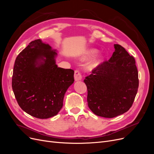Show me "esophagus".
I'll return each instance as SVG.
<instances>
[{
    "mask_svg": "<svg viewBox=\"0 0 154 154\" xmlns=\"http://www.w3.org/2000/svg\"><path fill=\"white\" fill-rule=\"evenodd\" d=\"M74 80H75V81L80 80L82 79V74H81L80 71L78 69L75 70V71H74Z\"/></svg>",
    "mask_w": 154,
    "mask_h": 154,
    "instance_id": "1",
    "label": "esophagus"
}]
</instances>
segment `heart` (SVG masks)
<instances>
[{"instance_id": "heart-1", "label": "heart", "mask_w": 154, "mask_h": 154, "mask_svg": "<svg viewBox=\"0 0 154 154\" xmlns=\"http://www.w3.org/2000/svg\"><path fill=\"white\" fill-rule=\"evenodd\" d=\"M97 53V50L95 49H91L89 50H88L87 52L85 53V54L83 55V57H82L83 59H87L91 57L92 56H93L94 54H95ZM101 61V57H96V58H94L92 60L88 63V66H87V68L90 70H92L93 69L96 68L98 65L100 63Z\"/></svg>"}]
</instances>
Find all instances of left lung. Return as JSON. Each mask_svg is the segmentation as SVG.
<instances>
[{
  "label": "left lung",
  "mask_w": 154,
  "mask_h": 154,
  "mask_svg": "<svg viewBox=\"0 0 154 154\" xmlns=\"http://www.w3.org/2000/svg\"><path fill=\"white\" fill-rule=\"evenodd\" d=\"M109 60L86 76L87 103L96 115L112 118L132 106L139 87L138 71L133 56L119 44Z\"/></svg>",
  "instance_id": "8db88e82"
}]
</instances>
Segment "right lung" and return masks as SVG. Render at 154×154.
<instances>
[{
	"label": "right lung",
	"mask_w": 154,
	"mask_h": 154,
	"mask_svg": "<svg viewBox=\"0 0 154 154\" xmlns=\"http://www.w3.org/2000/svg\"><path fill=\"white\" fill-rule=\"evenodd\" d=\"M57 55L49 45L38 39L31 42L15 60L13 91L20 108L35 118L47 119L57 115L74 81L72 69L58 67Z\"/></svg>",
	"instance_id": "add662e5"
}]
</instances>
